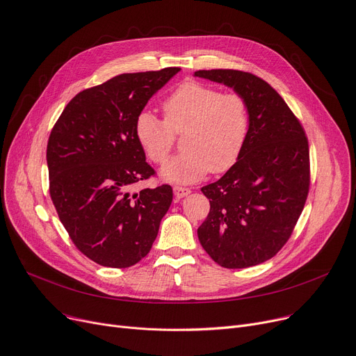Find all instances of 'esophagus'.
Segmentation results:
<instances>
[{
	"mask_svg": "<svg viewBox=\"0 0 356 356\" xmlns=\"http://www.w3.org/2000/svg\"><path fill=\"white\" fill-rule=\"evenodd\" d=\"M188 194H191V190H190V188L178 186V185H175V186H174V195H175L177 198H184V197H186Z\"/></svg>",
	"mask_w": 356,
	"mask_h": 356,
	"instance_id": "34e87169",
	"label": "esophagus"
}]
</instances>
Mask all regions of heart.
<instances>
[{"instance_id":"1","label":"heart","mask_w":356,"mask_h":356,"mask_svg":"<svg viewBox=\"0 0 356 356\" xmlns=\"http://www.w3.org/2000/svg\"><path fill=\"white\" fill-rule=\"evenodd\" d=\"M165 120L149 111L135 119V136L155 163L168 158L174 132H184L185 152L161 168V178L193 184L208 171L225 172L238 161L250 131L247 100L200 81H185L163 102Z\"/></svg>"}]
</instances>
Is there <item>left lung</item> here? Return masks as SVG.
I'll return each instance as SVG.
<instances>
[{"mask_svg":"<svg viewBox=\"0 0 356 356\" xmlns=\"http://www.w3.org/2000/svg\"><path fill=\"white\" fill-rule=\"evenodd\" d=\"M241 95L250 131L238 161L201 188L210 213L198 228L202 248L225 268L260 264L286 244L309 193V145L300 122L260 77L240 70H198Z\"/></svg>","mask_w":356,"mask_h":356,"instance_id":"8db88e82","label":"left lung"}]
</instances>
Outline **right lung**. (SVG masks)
Here are the masks:
<instances>
[{
    "label": "right lung",
    "mask_w": 356,
    "mask_h": 356,
    "mask_svg": "<svg viewBox=\"0 0 356 356\" xmlns=\"http://www.w3.org/2000/svg\"><path fill=\"white\" fill-rule=\"evenodd\" d=\"M181 69L124 73L76 95L47 143L50 197L80 252L124 268L149 253L172 188L131 193L154 170L135 136V119Z\"/></svg>",
    "instance_id": "add662e5"
}]
</instances>
